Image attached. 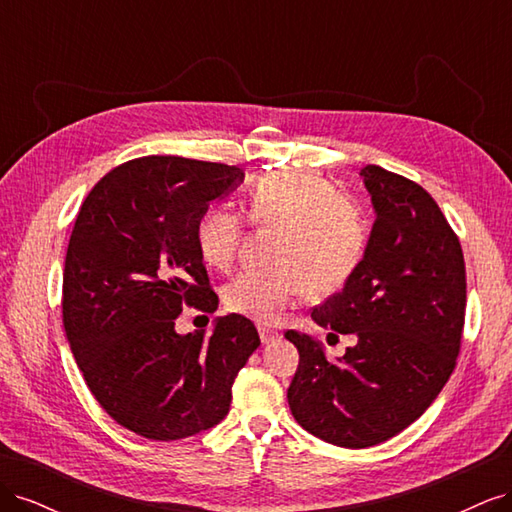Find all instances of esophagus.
Returning a JSON list of instances; mask_svg holds the SVG:
<instances>
[{
	"label": "esophagus",
	"mask_w": 512,
	"mask_h": 512,
	"mask_svg": "<svg viewBox=\"0 0 512 512\" xmlns=\"http://www.w3.org/2000/svg\"><path fill=\"white\" fill-rule=\"evenodd\" d=\"M258 335H260V342L262 344H271V342H275V339L282 337L280 333L269 329V327H258Z\"/></svg>",
	"instance_id": "1"
}]
</instances>
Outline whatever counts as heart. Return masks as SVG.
Segmentation results:
<instances>
[{"label": "heart", "instance_id": "obj_1", "mask_svg": "<svg viewBox=\"0 0 512 512\" xmlns=\"http://www.w3.org/2000/svg\"><path fill=\"white\" fill-rule=\"evenodd\" d=\"M243 207L254 226L282 228L275 245L280 265L232 277L224 288L228 312L271 324L307 290L329 294L359 269L369 243L365 209L314 170L282 168L258 177ZM243 239L245 222L228 207H211L196 224L198 254L218 271L235 265Z\"/></svg>", "mask_w": 512, "mask_h": 512}]
</instances>
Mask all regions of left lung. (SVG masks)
<instances>
[{"label":"left lung","instance_id":"obj_1","mask_svg":"<svg viewBox=\"0 0 512 512\" xmlns=\"http://www.w3.org/2000/svg\"><path fill=\"white\" fill-rule=\"evenodd\" d=\"M376 209L365 256L312 320L354 333L329 361L318 339L286 331L299 350L290 412L312 436L367 448L421 416L451 378L466 320V262L459 237L421 185L376 164L361 170Z\"/></svg>","mask_w":512,"mask_h":512}]
</instances>
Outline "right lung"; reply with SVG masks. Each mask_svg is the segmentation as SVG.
Here are the masks:
<instances>
[{"label": "right lung", "mask_w": 512, "mask_h": 512, "mask_svg": "<svg viewBox=\"0 0 512 512\" xmlns=\"http://www.w3.org/2000/svg\"><path fill=\"white\" fill-rule=\"evenodd\" d=\"M243 181L237 166L145 156L106 173L76 215L64 267V329L106 414L149 440H181L228 414L232 382L260 337L230 314L179 335L183 305L213 314L218 294L196 247L211 200Z\"/></svg>", "instance_id": "add662e5"}]
</instances>
